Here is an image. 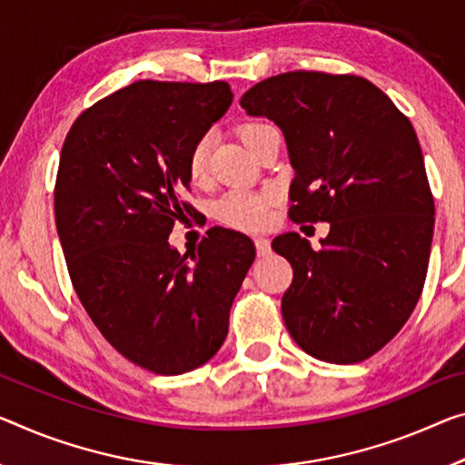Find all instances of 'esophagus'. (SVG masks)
<instances>
[{"label":"esophagus","mask_w":465,"mask_h":465,"mask_svg":"<svg viewBox=\"0 0 465 465\" xmlns=\"http://www.w3.org/2000/svg\"><path fill=\"white\" fill-rule=\"evenodd\" d=\"M255 249L260 257H266L272 253V247H270V241L266 237H255Z\"/></svg>","instance_id":"esophagus-1"}]
</instances>
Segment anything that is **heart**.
Segmentation results:
<instances>
[{
	"mask_svg": "<svg viewBox=\"0 0 465 465\" xmlns=\"http://www.w3.org/2000/svg\"><path fill=\"white\" fill-rule=\"evenodd\" d=\"M266 124L260 123H247L239 128L241 141H252L253 134ZM189 176L193 181H202L208 173V143L197 141L189 153ZM274 193L272 191H247V189H234L228 191L226 195L218 199L216 203V216L223 223L231 224L234 228H242V231H260L272 223L274 216Z\"/></svg>",
	"mask_w": 465,
	"mask_h": 465,
	"instance_id": "b5f03b06",
	"label": "heart"
}]
</instances>
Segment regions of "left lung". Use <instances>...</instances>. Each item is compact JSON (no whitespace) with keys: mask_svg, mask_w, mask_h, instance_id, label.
<instances>
[{"mask_svg":"<svg viewBox=\"0 0 465 465\" xmlns=\"http://www.w3.org/2000/svg\"><path fill=\"white\" fill-rule=\"evenodd\" d=\"M241 108L284 134L292 223H331L320 249L297 232L272 241L292 268L287 331L316 360H368L401 331L426 281L434 199L416 131L355 74H278L249 89Z\"/></svg>","mask_w":465,"mask_h":465,"instance_id":"left-lung-1","label":"left lung"}]
</instances>
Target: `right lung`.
I'll return each mask as SVG.
<instances>
[{"label": "right lung", "mask_w": 465, "mask_h": 465, "mask_svg": "<svg viewBox=\"0 0 465 465\" xmlns=\"http://www.w3.org/2000/svg\"><path fill=\"white\" fill-rule=\"evenodd\" d=\"M231 104L224 81H137L84 110L62 145L54 203L70 281L105 341L149 372L216 355L255 260L228 228L184 255L168 242L193 212L181 202L191 149Z\"/></svg>", "instance_id": "right-lung-1"}]
</instances>
